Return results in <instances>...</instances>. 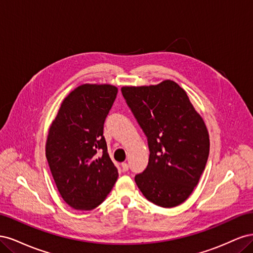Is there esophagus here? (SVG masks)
<instances>
[{"mask_svg": "<svg viewBox=\"0 0 253 253\" xmlns=\"http://www.w3.org/2000/svg\"><path fill=\"white\" fill-rule=\"evenodd\" d=\"M121 167H122V170H124V171H127L128 170V165L126 163H122Z\"/></svg>", "mask_w": 253, "mask_h": 253, "instance_id": "1", "label": "esophagus"}]
</instances>
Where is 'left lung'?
I'll use <instances>...</instances> for the list:
<instances>
[{
    "label": "left lung",
    "mask_w": 253,
    "mask_h": 253,
    "mask_svg": "<svg viewBox=\"0 0 253 253\" xmlns=\"http://www.w3.org/2000/svg\"><path fill=\"white\" fill-rule=\"evenodd\" d=\"M122 96L148 138L149 164L135 176L148 201L164 208L185 202L209 156L208 129L177 83L124 86Z\"/></svg>",
    "instance_id": "8db88e82"
}]
</instances>
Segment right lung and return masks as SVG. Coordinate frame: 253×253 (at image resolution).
I'll list each match as a JSON object with an SVG mask.
<instances>
[{
  "instance_id": "1",
  "label": "right lung",
  "mask_w": 253,
  "mask_h": 253,
  "mask_svg": "<svg viewBox=\"0 0 253 253\" xmlns=\"http://www.w3.org/2000/svg\"><path fill=\"white\" fill-rule=\"evenodd\" d=\"M117 93L111 84H82L64 99L49 127V169L60 195L76 210L95 209L118 178L103 136Z\"/></svg>"
}]
</instances>
